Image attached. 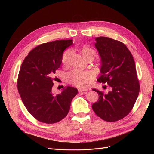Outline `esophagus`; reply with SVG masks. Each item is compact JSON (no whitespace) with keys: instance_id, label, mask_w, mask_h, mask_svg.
I'll use <instances>...</instances> for the list:
<instances>
[{"instance_id":"obj_1","label":"esophagus","mask_w":154,"mask_h":154,"mask_svg":"<svg viewBox=\"0 0 154 154\" xmlns=\"http://www.w3.org/2000/svg\"><path fill=\"white\" fill-rule=\"evenodd\" d=\"M88 90L87 89H83V88H78V91L81 92H86Z\"/></svg>"}]
</instances>
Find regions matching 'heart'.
Wrapping results in <instances>:
<instances>
[{
  "instance_id": "b5f03b06",
  "label": "heart",
  "mask_w": 154,
  "mask_h": 154,
  "mask_svg": "<svg viewBox=\"0 0 154 154\" xmlns=\"http://www.w3.org/2000/svg\"><path fill=\"white\" fill-rule=\"evenodd\" d=\"M80 53L83 58L86 60L90 57H95V51L87 46H83L80 48ZM71 50H67L63 54L62 62L64 66H67L69 62V58L71 56ZM92 74L90 72L82 71L80 70H73L67 74V81L71 84L78 87L84 88L88 85L92 79Z\"/></svg>"
}]
</instances>
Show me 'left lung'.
Here are the masks:
<instances>
[{"label": "left lung", "mask_w": 154, "mask_h": 154, "mask_svg": "<svg viewBox=\"0 0 154 154\" xmlns=\"http://www.w3.org/2000/svg\"><path fill=\"white\" fill-rule=\"evenodd\" d=\"M100 58V83H107L110 91L97 92L99 99L92 105L100 118L114 122L128 115L136 103L139 92L136 68L132 55L127 46L108 37L95 38Z\"/></svg>", "instance_id": "8db88e82"}]
</instances>
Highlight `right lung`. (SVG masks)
Listing matches in <instances>:
<instances>
[{
	"label": "right lung",
	"mask_w": 154,
	"mask_h": 154,
	"mask_svg": "<svg viewBox=\"0 0 154 154\" xmlns=\"http://www.w3.org/2000/svg\"><path fill=\"white\" fill-rule=\"evenodd\" d=\"M72 40H55L32 49L23 61L18 77L17 87L27 111L44 123L61 121L67 115L78 89L64 87L61 93L52 92L53 75L62 63L64 50Z\"/></svg>",
	"instance_id": "1"
}]
</instances>
